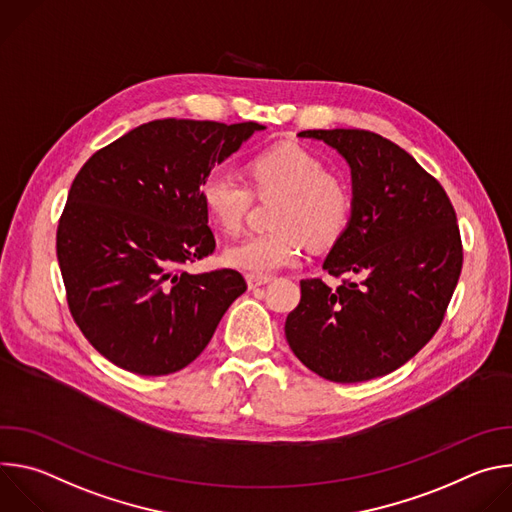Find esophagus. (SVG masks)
Listing matches in <instances>:
<instances>
[{
	"label": "esophagus",
	"instance_id": "esophagus-1",
	"mask_svg": "<svg viewBox=\"0 0 512 512\" xmlns=\"http://www.w3.org/2000/svg\"><path fill=\"white\" fill-rule=\"evenodd\" d=\"M271 281V277L267 275V277H259V275H247V285H249V289H257V287H261V285H265V283H269Z\"/></svg>",
	"mask_w": 512,
	"mask_h": 512
}]
</instances>
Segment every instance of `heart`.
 <instances>
[{"label": "heart", "mask_w": 512, "mask_h": 512, "mask_svg": "<svg viewBox=\"0 0 512 512\" xmlns=\"http://www.w3.org/2000/svg\"><path fill=\"white\" fill-rule=\"evenodd\" d=\"M259 196H281L273 227L265 235H249L225 249V263L267 277L296 265L304 245L328 247L346 231L352 194L348 184L326 172L320 158L294 143L279 145L249 166ZM200 200L212 221L227 233L239 231L253 194L243 178L229 168H212L200 184Z\"/></svg>", "instance_id": "1"}]
</instances>
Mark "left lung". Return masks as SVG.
I'll use <instances>...</instances> for the list:
<instances>
[{"mask_svg": "<svg viewBox=\"0 0 512 512\" xmlns=\"http://www.w3.org/2000/svg\"><path fill=\"white\" fill-rule=\"evenodd\" d=\"M350 168L352 212L324 269L336 289L302 279L285 320L289 348L334 383L397 371L440 328L462 271L456 212L433 176L397 143L364 129H308Z\"/></svg>", "mask_w": 512, "mask_h": 512, "instance_id": "8db88e82", "label": "left lung"}]
</instances>
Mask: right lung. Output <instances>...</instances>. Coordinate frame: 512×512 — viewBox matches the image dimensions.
<instances>
[{"mask_svg":"<svg viewBox=\"0 0 512 512\" xmlns=\"http://www.w3.org/2000/svg\"><path fill=\"white\" fill-rule=\"evenodd\" d=\"M265 125L158 119L99 150L70 186L56 255L72 318L117 367L162 377L206 348L247 283L188 273L214 251L204 176Z\"/></svg>","mask_w":512,"mask_h":512,"instance_id":"1","label":"right lung"}]
</instances>
